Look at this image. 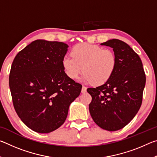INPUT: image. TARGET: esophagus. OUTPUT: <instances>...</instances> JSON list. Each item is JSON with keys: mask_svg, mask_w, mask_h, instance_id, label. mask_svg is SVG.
I'll list each match as a JSON object with an SVG mask.
<instances>
[{"mask_svg": "<svg viewBox=\"0 0 157 157\" xmlns=\"http://www.w3.org/2000/svg\"><path fill=\"white\" fill-rule=\"evenodd\" d=\"M86 87L83 86L82 88V94H84V93H86Z\"/></svg>", "mask_w": 157, "mask_h": 157, "instance_id": "esophagus-1", "label": "esophagus"}]
</instances>
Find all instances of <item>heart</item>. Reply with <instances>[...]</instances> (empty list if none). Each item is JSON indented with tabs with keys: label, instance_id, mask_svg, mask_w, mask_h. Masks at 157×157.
I'll use <instances>...</instances> for the list:
<instances>
[{
	"label": "heart",
	"instance_id": "obj_1",
	"mask_svg": "<svg viewBox=\"0 0 157 157\" xmlns=\"http://www.w3.org/2000/svg\"><path fill=\"white\" fill-rule=\"evenodd\" d=\"M71 55L72 57L63 58L62 66L66 75L72 79L78 78L83 69L85 82L100 85L107 82L116 70L117 58L110 49L82 43L73 48Z\"/></svg>",
	"mask_w": 157,
	"mask_h": 157
}]
</instances>
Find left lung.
<instances>
[{
	"mask_svg": "<svg viewBox=\"0 0 157 157\" xmlns=\"http://www.w3.org/2000/svg\"><path fill=\"white\" fill-rule=\"evenodd\" d=\"M101 45L112 48L117 65L112 76L104 84L87 89L92 97L89 112L101 128L117 131L126 126L139 111L145 74L141 59L128 44L113 39Z\"/></svg>",
	"mask_w": 157,
	"mask_h": 157,
	"instance_id": "left-lung-1",
	"label": "left lung"
}]
</instances>
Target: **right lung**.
Listing matches in <instances>:
<instances>
[{
  "instance_id": "1",
  "label": "right lung",
  "mask_w": 157,
  "mask_h": 157,
  "mask_svg": "<svg viewBox=\"0 0 157 157\" xmlns=\"http://www.w3.org/2000/svg\"><path fill=\"white\" fill-rule=\"evenodd\" d=\"M68 46L38 39L18 53L9 85L16 112L26 126L46 134L64 123L82 86L66 75L62 59Z\"/></svg>"
}]
</instances>
